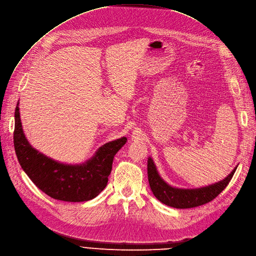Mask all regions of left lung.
Instances as JSON below:
<instances>
[{
    "label": "left lung",
    "mask_w": 256,
    "mask_h": 256,
    "mask_svg": "<svg viewBox=\"0 0 256 256\" xmlns=\"http://www.w3.org/2000/svg\"><path fill=\"white\" fill-rule=\"evenodd\" d=\"M236 168H238L233 170L224 180L216 184L202 188H196V190H181V188H174L165 183L159 176L152 159L148 158V182L154 196L163 204L180 209L194 208L212 201L225 190Z\"/></svg>",
    "instance_id": "left-lung-1"
}]
</instances>
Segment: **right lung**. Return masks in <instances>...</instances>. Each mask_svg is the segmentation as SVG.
<instances>
[{
	"mask_svg": "<svg viewBox=\"0 0 256 256\" xmlns=\"http://www.w3.org/2000/svg\"><path fill=\"white\" fill-rule=\"evenodd\" d=\"M14 143L22 168L40 190L64 202H84L100 194L108 184L114 156L126 138L106 143L84 164H64L33 148L22 128L18 102L14 113Z\"/></svg>",
	"mask_w": 256,
	"mask_h": 256,
	"instance_id": "right-lung-1",
	"label": "right lung"
}]
</instances>
